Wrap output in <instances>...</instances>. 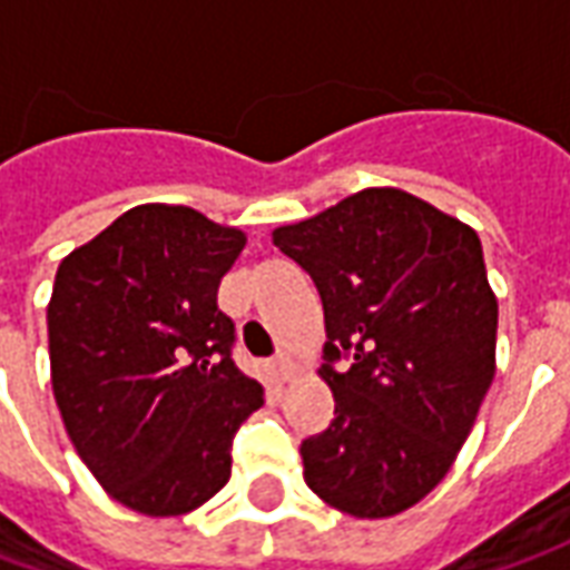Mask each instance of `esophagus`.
Wrapping results in <instances>:
<instances>
[{"label": "esophagus", "instance_id": "obj_1", "mask_svg": "<svg viewBox=\"0 0 570 570\" xmlns=\"http://www.w3.org/2000/svg\"><path fill=\"white\" fill-rule=\"evenodd\" d=\"M274 372H277L281 382H289V379H293V363H289V357L274 360Z\"/></svg>", "mask_w": 570, "mask_h": 570}]
</instances>
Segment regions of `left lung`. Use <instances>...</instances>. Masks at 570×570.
Instances as JSON below:
<instances>
[{
    "mask_svg": "<svg viewBox=\"0 0 570 570\" xmlns=\"http://www.w3.org/2000/svg\"><path fill=\"white\" fill-rule=\"evenodd\" d=\"M272 237L317 284L330 338L317 375L335 421L302 442L305 482L354 519L403 513L452 470L494 379L498 298L476 232L379 186Z\"/></svg>",
    "mask_w": 570,
    "mask_h": 570,
    "instance_id": "obj_1",
    "label": "left lung"
}]
</instances>
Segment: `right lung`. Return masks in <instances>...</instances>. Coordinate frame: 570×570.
Here are the masks:
<instances>
[{
	"mask_svg": "<svg viewBox=\"0 0 570 570\" xmlns=\"http://www.w3.org/2000/svg\"><path fill=\"white\" fill-rule=\"evenodd\" d=\"M247 235L183 204H140L60 262L48 302L57 409L112 501L198 510L232 476V436L262 384L232 360L216 305Z\"/></svg>",
	"mask_w": 570,
	"mask_h": 570,
	"instance_id": "1",
	"label": "right lung"
}]
</instances>
